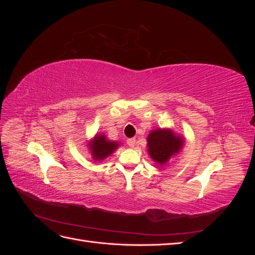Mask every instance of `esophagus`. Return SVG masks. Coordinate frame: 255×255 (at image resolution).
Here are the masks:
<instances>
[{"label":"esophagus","instance_id":"obj_1","mask_svg":"<svg viewBox=\"0 0 255 255\" xmlns=\"http://www.w3.org/2000/svg\"><path fill=\"white\" fill-rule=\"evenodd\" d=\"M128 146H130V148H134L135 144H136V139L135 138H130V139L128 140Z\"/></svg>","mask_w":255,"mask_h":255}]
</instances>
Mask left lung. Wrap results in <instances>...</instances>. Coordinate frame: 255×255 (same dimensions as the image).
Listing matches in <instances>:
<instances>
[{
	"mask_svg": "<svg viewBox=\"0 0 255 255\" xmlns=\"http://www.w3.org/2000/svg\"><path fill=\"white\" fill-rule=\"evenodd\" d=\"M150 157L159 166L166 165L183 149L185 138L171 128H154L146 137Z\"/></svg>",
	"mask_w": 255,
	"mask_h": 255,
	"instance_id": "1",
	"label": "left lung"
}]
</instances>
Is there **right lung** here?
<instances>
[{"label":"right lung","mask_w":255,"mask_h":255,"mask_svg":"<svg viewBox=\"0 0 255 255\" xmlns=\"http://www.w3.org/2000/svg\"><path fill=\"white\" fill-rule=\"evenodd\" d=\"M120 142L109 140L104 134H96V136L88 142L87 146L90 151L92 159L95 161H102L119 148Z\"/></svg>","instance_id":"right-lung-1"}]
</instances>
